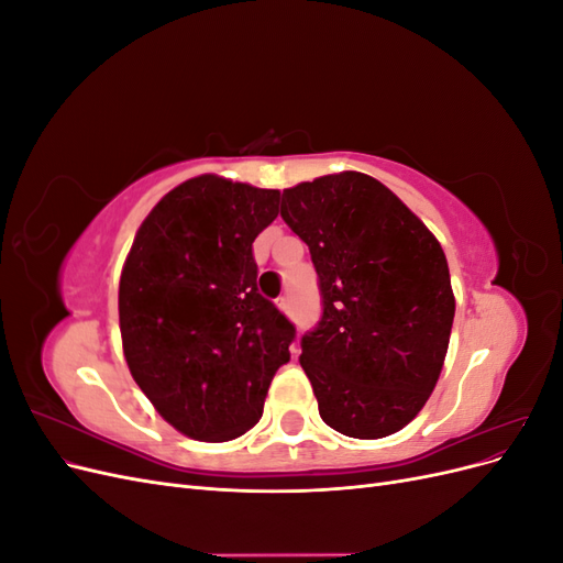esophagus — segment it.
I'll return each mask as SVG.
<instances>
[{
	"label": "esophagus",
	"mask_w": 563,
	"mask_h": 563,
	"mask_svg": "<svg viewBox=\"0 0 563 563\" xmlns=\"http://www.w3.org/2000/svg\"><path fill=\"white\" fill-rule=\"evenodd\" d=\"M277 305H279V310H282V312H286V314L294 310V305H291V298H288V296H282Z\"/></svg>",
	"instance_id": "obj_1"
}]
</instances>
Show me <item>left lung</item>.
<instances>
[{
    "instance_id": "1",
    "label": "left lung",
    "mask_w": 563,
    "mask_h": 563,
    "mask_svg": "<svg viewBox=\"0 0 563 563\" xmlns=\"http://www.w3.org/2000/svg\"><path fill=\"white\" fill-rule=\"evenodd\" d=\"M282 218L308 244L321 319L300 340L321 420L354 439L411 422L439 380L455 298L422 220L360 172L288 187Z\"/></svg>"
}]
</instances>
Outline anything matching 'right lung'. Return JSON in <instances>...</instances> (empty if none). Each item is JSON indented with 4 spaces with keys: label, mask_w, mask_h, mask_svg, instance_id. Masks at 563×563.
Returning a JSON list of instances; mask_svg holds the SVG:
<instances>
[{
    "label": "right lung",
    "mask_w": 563,
    "mask_h": 563,
    "mask_svg": "<svg viewBox=\"0 0 563 563\" xmlns=\"http://www.w3.org/2000/svg\"><path fill=\"white\" fill-rule=\"evenodd\" d=\"M279 190L218 176L174 187L135 232L119 279V329L133 380L174 428L230 441L263 416L296 327L258 294L253 240Z\"/></svg>",
    "instance_id": "obj_1"
}]
</instances>
